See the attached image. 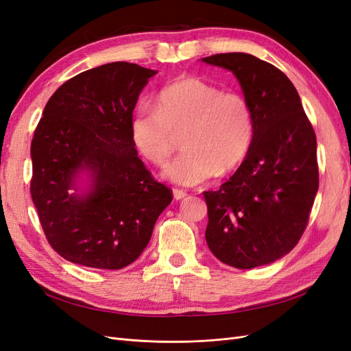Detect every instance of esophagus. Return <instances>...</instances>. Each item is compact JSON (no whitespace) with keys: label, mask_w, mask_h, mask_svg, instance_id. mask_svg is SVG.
<instances>
[{"label":"esophagus","mask_w":351,"mask_h":351,"mask_svg":"<svg viewBox=\"0 0 351 351\" xmlns=\"http://www.w3.org/2000/svg\"><path fill=\"white\" fill-rule=\"evenodd\" d=\"M173 193H174V199H176V200L184 199V197L187 196V192H184V190H182V189H174Z\"/></svg>","instance_id":"34e87169"}]
</instances>
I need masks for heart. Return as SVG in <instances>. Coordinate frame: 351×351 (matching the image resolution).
Listing matches in <instances>:
<instances>
[{"label": "heart", "mask_w": 351, "mask_h": 351, "mask_svg": "<svg viewBox=\"0 0 351 351\" xmlns=\"http://www.w3.org/2000/svg\"><path fill=\"white\" fill-rule=\"evenodd\" d=\"M182 133L186 151L165 176L180 186H197L246 158L254 133L250 104L241 93L222 92L197 77H180L159 89L155 108L139 105L130 119L133 146L156 167L169 161Z\"/></svg>", "instance_id": "1"}]
</instances>
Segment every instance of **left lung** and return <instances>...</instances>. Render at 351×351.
I'll return each mask as SVG.
<instances>
[{"mask_svg":"<svg viewBox=\"0 0 351 351\" xmlns=\"http://www.w3.org/2000/svg\"><path fill=\"white\" fill-rule=\"evenodd\" d=\"M232 71L250 104L254 133L237 171L208 205L206 243L230 267L250 269L289 253L306 230L319 187L316 134L285 74L244 52L202 58Z\"/></svg>","mask_w":351,"mask_h":351,"instance_id":"obj_1","label":"left lung"}]
</instances>
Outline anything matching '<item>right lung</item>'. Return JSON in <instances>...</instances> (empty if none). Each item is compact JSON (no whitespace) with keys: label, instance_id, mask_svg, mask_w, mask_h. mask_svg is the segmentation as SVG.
I'll list each match as a JSON object with an SVG mask.
<instances>
[{"label":"right lung","instance_id":"obj_1","mask_svg":"<svg viewBox=\"0 0 351 351\" xmlns=\"http://www.w3.org/2000/svg\"><path fill=\"white\" fill-rule=\"evenodd\" d=\"M156 71L117 61L83 71L47 102L30 145V193L51 247L97 269L141 256L173 190L156 182L130 139L137 98ZM90 171L88 194H73Z\"/></svg>","mask_w":351,"mask_h":351}]
</instances>
